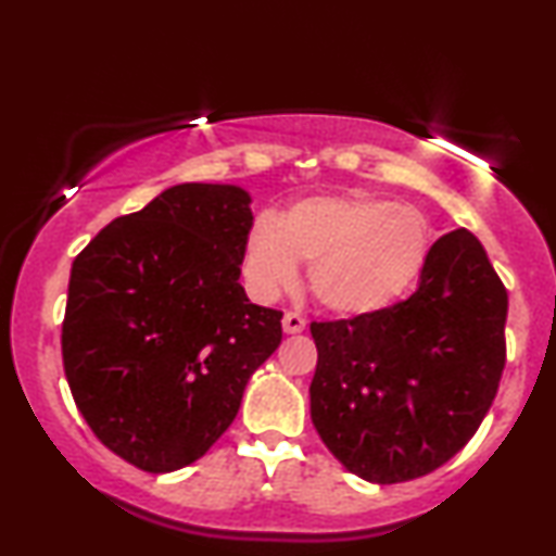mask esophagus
Instances as JSON below:
<instances>
[{
    "mask_svg": "<svg viewBox=\"0 0 556 556\" xmlns=\"http://www.w3.org/2000/svg\"><path fill=\"white\" fill-rule=\"evenodd\" d=\"M303 329H306V318H303L301 314H295V311H288V314L283 316V331L301 333Z\"/></svg>",
    "mask_w": 556,
    "mask_h": 556,
    "instance_id": "34e87169",
    "label": "esophagus"
}]
</instances>
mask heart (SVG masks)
<instances>
[{"mask_svg": "<svg viewBox=\"0 0 556 556\" xmlns=\"http://www.w3.org/2000/svg\"><path fill=\"white\" fill-rule=\"evenodd\" d=\"M430 253L420 212L364 192L303 197L276 219L261 217L242 248V276L257 299H276L308 265V286L326 311L367 316L392 306Z\"/></svg>", "mask_w": 556, "mask_h": 556, "instance_id": "heart-1", "label": "heart"}]
</instances>
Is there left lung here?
Masks as SVG:
<instances>
[{"mask_svg": "<svg viewBox=\"0 0 556 556\" xmlns=\"http://www.w3.org/2000/svg\"><path fill=\"white\" fill-rule=\"evenodd\" d=\"M506 311L489 255L460 227L430 248L407 301L311 324V420L333 458L371 483L413 481L451 460L498 392Z\"/></svg>", "mask_w": 556, "mask_h": 556, "instance_id": "obj_1", "label": "left lung"}]
</instances>
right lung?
<instances>
[{"instance_id":"obj_1","label":"right lung","mask_w":556,"mask_h":556,"mask_svg":"<svg viewBox=\"0 0 556 556\" xmlns=\"http://www.w3.org/2000/svg\"><path fill=\"white\" fill-rule=\"evenodd\" d=\"M250 194L187 181L116 217L75 257L63 321L73 400L101 443L149 473L202 458L276 352L283 314L240 286Z\"/></svg>"}]
</instances>
